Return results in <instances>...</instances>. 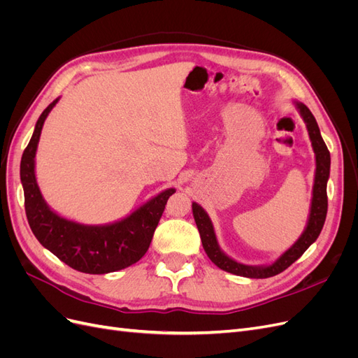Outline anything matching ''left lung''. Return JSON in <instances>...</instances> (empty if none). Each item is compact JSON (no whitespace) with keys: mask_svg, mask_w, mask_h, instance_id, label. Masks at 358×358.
I'll return each instance as SVG.
<instances>
[{"mask_svg":"<svg viewBox=\"0 0 358 358\" xmlns=\"http://www.w3.org/2000/svg\"><path fill=\"white\" fill-rule=\"evenodd\" d=\"M294 104L300 116L303 117V121L306 124L312 149L313 152H315V178H313L310 209H309V216H308L305 230H303L299 239L292 243V246H289L287 251L278 259H275L272 264H266V266L242 264L227 255L220 248V243L216 241L213 224L209 218L208 212H206L199 203L194 201L192 215L197 224L204 251L210 258V262L218 266L220 268L225 270V272L237 275V276L254 278V279H264V278L275 276L280 272H284L287 267H289L296 262V259H299L303 255V252H305L306 249L318 239V236L322 230L324 221H326V216H327V180L330 176V152L326 143H324L318 124L315 121V117H313V115L310 113V110L300 101H294Z\"/></svg>","mask_w":358,"mask_h":358,"instance_id":"left-lung-1","label":"left lung"}]
</instances>
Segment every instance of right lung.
<instances>
[{"label": "right lung", "instance_id": "obj_1", "mask_svg": "<svg viewBox=\"0 0 358 358\" xmlns=\"http://www.w3.org/2000/svg\"><path fill=\"white\" fill-rule=\"evenodd\" d=\"M58 101L53 100L40 115L20 159L28 224L37 241L71 268L90 275L117 272L146 254L167 200L176 189H164L125 218L103 225L76 222L52 210L36 179V152L43 124Z\"/></svg>", "mask_w": 358, "mask_h": 358}]
</instances>
